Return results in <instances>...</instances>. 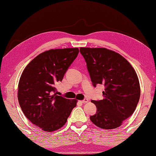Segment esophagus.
<instances>
[{
	"mask_svg": "<svg viewBox=\"0 0 156 156\" xmlns=\"http://www.w3.org/2000/svg\"><path fill=\"white\" fill-rule=\"evenodd\" d=\"M81 101V103H88L89 101H88V99H83L82 101Z\"/></svg>",
	"mask_w": 156,
	"mask_h": 156,
	"instance_id": "obj_1",
	"label": "esophagus"
}]
</instances>
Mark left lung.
I'll return each mask as SVG.
<instances>
[{"label": "left lung", "instance_id": "obj_1", "mask_svg": "<svg viewBox=\"0 0 156 156\" xmlns=\"http://www.w3.org/2000/svg\"><path fill=\"white\" fill-rule=\"evenodd\" d=\"M80 53L94 86H105L103 99L92 101L97 112L90 119L101 129L120 127L133 113L140 99V83L134 68L124 57L110 49L81 47Z\"/></svg>", "mask_w": 156, "mask_h": 156}]
</instances>
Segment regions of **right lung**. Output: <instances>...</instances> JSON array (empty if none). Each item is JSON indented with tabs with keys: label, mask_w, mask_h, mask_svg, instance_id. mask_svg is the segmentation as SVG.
<instances>
[{
	"label": "right lung",
	"mask_w": 156,
	"mask_h": 156,
	"mask_svg": "<svg viewBox=\"0 0 156 156\" xmlns=\"http://www.w3.org/2000/svg\"><path fill=\"white\" fill-rule=\"evenodd\" d=\"M78 48L50 49L38 55L24 68L18 83V99L26 117L47 132L66 124L77 100L56 94L55 85L62 81L78 55Z\"/></svg>",
	"instance_id": "obj_1"
}]
</instances>
